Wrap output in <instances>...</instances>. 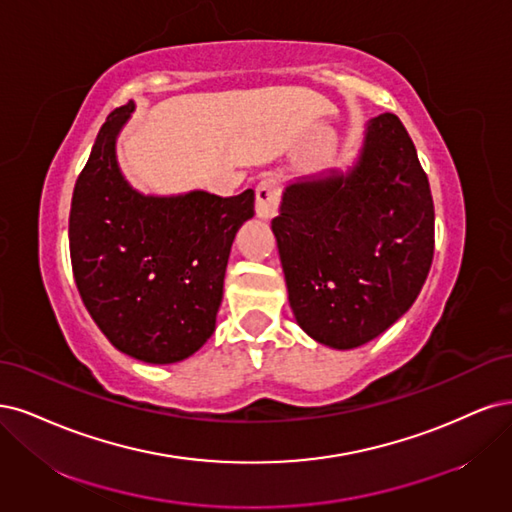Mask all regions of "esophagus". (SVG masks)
<instances>
[{"label":"esophagus","instance_id":"esophagus-1","mask_svg":"<svg viewBox=\"0 0 512 512\" xmlns=\"http://www.w3.org/2000/svg\"><path fill=\"white\" fill-rule=\"evenodd\" d=\"M255 195H257V204H255L257 217L263 221H270L276 214L278 200H280V189H278L276 178H272V176L263 178L255 189Z\"/></svg>","mask_w":512,"mask_h":512}]
</instances>
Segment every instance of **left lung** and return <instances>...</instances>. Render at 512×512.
I'll use <instances>...</instances> for the list:
<instances>
[{
    "label": "left lung",
    "mask_w": 512,
    "mask_h": 512,
    "mask_svg": "<svg viewBox=\"0 0 512 512\" xmlns=\"http://www.w3.org/2000/svg\"><path fill=\"white\" fill-rule=\"evenodd\" d=\"M293 317L329 349L381 336L417 300L434 257V204L391 112L364 127L346 168L289 180L272 221Z\"/></svg>",
    "instance_id": "left-lung-1"
}]
</instances>
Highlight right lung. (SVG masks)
Segmentation results:
<instances>
[{
  "label": "right lung",
  "mask_w": 512,
  "mask_h": 512,
  "mask_svg": "<svg viewBox=\"0 0 512 512\" xmlns=\"http://www.w3.org/2000/svg\"><path fill=\"white\" fill-rule=\"evenodd\" d=\"M108 114L70 210V255L89 315L114 349L144 364H176L217 327L227 259L253 219L255 191L142 193L125 178L117 140L134 114Z\"/></svg>",
  "instance_id": "obj_1"
}]
</instances>
